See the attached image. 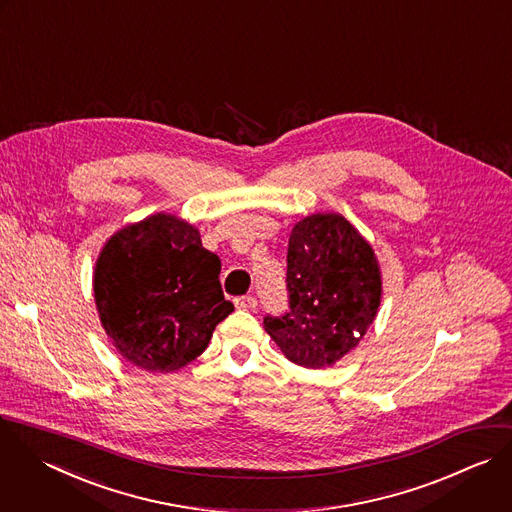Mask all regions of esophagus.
Here are the masks:
<instances>
[{
    "label": "esophagus",
    "instance_id": "obj_1",
    "mask_svg": "<svg viewBox=\"0 0 512 512\" xmlns=\"http://www.w3.org/2000/svg\"><path fill=\"white\" fill-rule=\"evenodd\" d=\"M234 306L238 310H254L256 308V298L254 296H238L234 300Z\"/></svg>",
    "mask_w": 512,
    "mask_h": 512
}]
</instances>
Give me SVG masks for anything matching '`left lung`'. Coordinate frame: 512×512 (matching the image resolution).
<instances>
[{
    "mask_svg": "<svg viewBox=\"0 0 512 512\" xmlns=\"http://www.w3.org/2000/svg\"><path fill=\"white\" fill-rule=\"evenodd\" d=\"M290 312L264 318L282 354L304 368L336 364L378 314L382 272L370 242L338 212L294 224L288 240Z\"/></svg>",
    "mask_w": 512,
    "mask_h": 512,
    "instance_id": "obj_1",
    "label": "left lung"
}]
</instances>
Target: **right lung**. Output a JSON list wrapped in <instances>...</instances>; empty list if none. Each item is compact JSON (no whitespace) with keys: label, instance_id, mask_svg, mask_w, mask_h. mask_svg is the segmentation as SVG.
Wrapping results in <instances>:
<instances>
[{"label":"right lung","instance_id":"1","mask_svg":"<svg viewBox=\"0 0 512 512\" xmlns=\"http://www.w3.org/2000/svg\"><path fill=\"white\" fill-rule=\"evenodd\" d=\"M220 258L200 230L152 214L114 232L94 266V300L116 352L146 372H176L198 358L234 310L220 286Z\"/></svg>","mask_w":512,"mask_h":512}]
</instances>
